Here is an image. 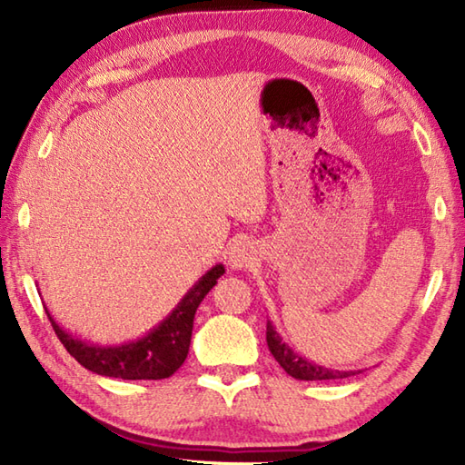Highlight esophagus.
<instances>
[{
    "instance_id": "obj_1",
    "label": "esophagus",
    "mask_w": 465,
    "mask_h": 465,
    "mask_svg": "<svg viewBox=\"0 0 465 465\" xmlns=\"http://www.w3.org/2000/svg\"><path fill=\"white\" fill-rule=\"evenodd\" d=\"M255 255H258V252H255L253 243L235 242L230 248V252H227V263H230V268H233V270L250 268L255 260Z\"/></svg>"
}]
</instances>
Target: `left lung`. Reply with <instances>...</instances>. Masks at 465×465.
Segmentation results:
<instances>
[{
	"label": "left lung",
	"instance_id": "left-lung-1",
	"mask_svg": "<svg viewBox=\"0 0 465 465\" xmlns=\"http://www.w3.org/2000/svg\"><path fill=\"white\" fill-rule=\"evenodd\" d=\"M265 340H268V348L273 353L275 361H278L285 373H290L295 380H305V381H318V380H341L350 378V375L360 373V370H331L323 368L313 361H308L302 358L300 353H295L288 343L283 341L280 331L275 330V325L268 320V328H265Z\"/></svg>",
	"mask_w": 465,
	"mask_h": 465
}]
</instances>
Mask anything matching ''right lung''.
<instances>
[{
    "label": "right lung",
    "instance_id": "1",
    "mask_svg": "<svg viewBox=\"0 0 465 465\" xmlns=\"http://www.w3.org/2000/svg\"><path fill=\"white\" fill-rule=\"evenodd\" d=\"M225 273L223 263H215L197 280L180 303L167 313L160 323L137 340H130L115 345H100L75 338L59 325L49 310L45 313L52 322L59 341L64 348L74 355L77 363L85 370L105 378H122V380H163L180 368L190 351L192 330L195 310L200 308L202 300L207 295L217 280Z\"/></svg>",
    "mask_w": 465,
    "mask_h": 465
}]
</instances>
